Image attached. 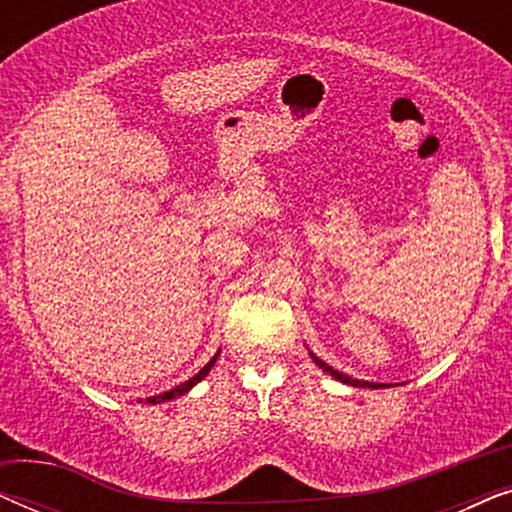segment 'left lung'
Returning a JSON list of instances; mask_svg holds the SVG:
<instances>
[{
    "label": "left lung",
    "instance_id": "8db88e82",
    "mask_svg": "<svg viewBox=\"0 0 512 512\" xmlns=\"http://www.w3.org/2000/svg\"><path fill=\"white\" fill-rule=\"evenodd\" d=\"M310 354H312V352H310ZM312 359H314V363H317V366H319L321 370H326L328 375H333L335 380H340V382H345V384H352V387H370V389H382V387H389V384H377V382H366V380H354V377H349V375H345V373H338V370L328 366L326 361H321L319 356H314V354H312Z\"/></svg>",
    "mask_w": 512,
    "mask_h": 512
}]
</instances>
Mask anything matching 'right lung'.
I'll list each match as a JSON object with an SVG mask.
<instances>
[{
	"label": "right lung",
	"mask_w": 512,
	"mask_h": 512,
	"mask_svg": "<svg viewBox=\"0 0 512 512\" xmlns=\"http://www.w3.org/2000/svg\"><path fill=\"white\" fill-rule=\"evenodd\" d=\"M216 359H219V354H216V356H214V359H212V361H209V363H207V366L200 370V373H195V375L191 377V380L181 382V384H179V387H174V389H170V391H165V394H158V396H151V398H146V401H144V403H151V405H156V403H165V401H172V398H177V396H184V394H186V391H191V389L195 387V384H198L200 380H205V377H207V373H209V370H212V366H214V363H216Z\"/></svg>",
	"instance_id": "add662e5"
}]
</instances>
